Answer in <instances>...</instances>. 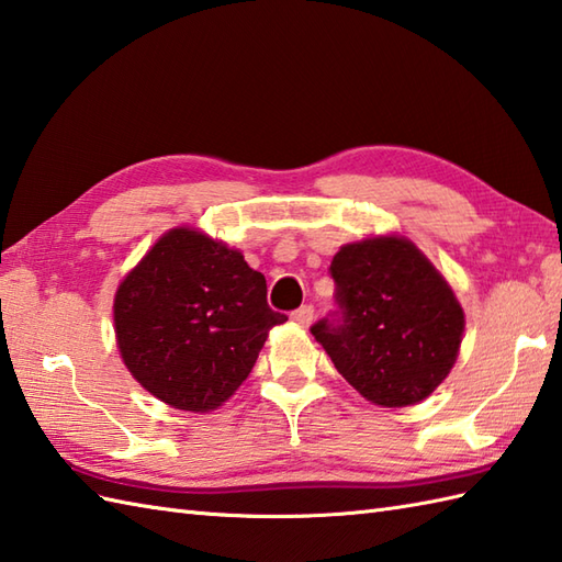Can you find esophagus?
Returning <instances> with one entry per match:
<instances>
[{"label": "esophagus", "mask_w": 562, "mask_h": 562, "mask_svg": "<svg viewBox=\"0 0 562 562\" xmlns=\"http://www.w3.org/2000/svg\"><path fill=\"white\" fill-rule=\"evenodd\" d=\"M292 321H296L300 326H308L314 321V306L312 304L300 306L296 312H292Z\"/></svg>", "instance_id": "esophagus-1"}]
</instances>
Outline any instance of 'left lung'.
Here are the masks:
<instances>
[{
	"label": "left lung",
	"mask_w": 562,
	"mask_h": 562,
	"mask_svg": "<svg viewBox=\"0 0 562 562\" xmlns=\"http://www.w3.org/2000/svg\"><path fill=\"white\" fill-rule=\"evenodd\" d=\"M330 278L338 312L312 333L345 381L384 408L427 398L457 362L465 324L447 280L403 236L342 246Z\"/></svg>",
	"instance_id": "obj_1"
}]
</instances>
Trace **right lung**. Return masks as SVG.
Instances as JSON below:
<instances>
[{
    "label": "right lung",
    "mask_w": 562,
    "mask_h": 562,
    "mask_svg": "<svg viewBox=\"0 0 562 562\" xmlns=\"http://www.w3.org/2000/svg\"><path fill=\"white\" fill-rule=\"evenodd\" d=\"M113 321L125 367L151 396L210 413L244 384L268 330L288 316L268 306L266 278L241 250L178 226L127 272Z\"/></svg>",
    "instance_id": "add662e5"
}]
</instances>
